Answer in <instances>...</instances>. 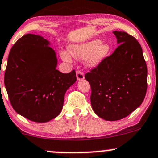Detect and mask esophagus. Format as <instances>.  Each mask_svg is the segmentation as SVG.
Segmentation results:
<instances>
[{
    "instance_id": "1",
    "label": "esophagus",
    "mask_w": 158,
    "mask_h": 158,
    "mask_svg": "<svg viewBox=\"0 0 158 158\" xmlns=\"http://www.w3.org/2000/svg\"><path fill=\"white\" fill-rule=\"evenodd\" d=\"M76 78H77L78 80H82V79H84L85 76L81 70L76 71Z\"/></svg>"
}]
</instances>
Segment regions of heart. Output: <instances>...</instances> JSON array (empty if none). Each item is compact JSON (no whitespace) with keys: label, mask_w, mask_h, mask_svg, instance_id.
<instances>
[{"label":"heart","mask_w":158,"mask_h":158,"mask_svg":"<svg viewBox=\"0 0 158 158\" xmlns=\"http://www.w3.org/2000/svg\"><path fill=\"white\" fill-rule=\"evenodd\" d=\"M100 40H92L87 42L76 44L69 47L71 55L77 59L86 58V64L89 66H95L106 57L110 51V46L107 44H101ZM63 59L70 61L71 58L68 53H61Z\"/></svg>","instance_id":"obj_1"}]
</instances>
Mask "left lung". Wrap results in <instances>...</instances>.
I'll use <instances>...</instances> for the list:
<instances>
[{
  "label": "left lung",
  "mask_w": 158,
  "mask_h": 158,
  "mask_svg": "<svg viewBox=\"0 0 158 158\" xmlns=\"http://www.w3.org/2000/svg\"><path fill=\"white\" fill-rule=\"evenodd\" d=\"M118 47L85 76L92 89L93 110L101 118L119 120L143 102L147 92V65L139 41L125 31H114Z\"/></svg>",
  "instance_id": "1"
}]
</instances>
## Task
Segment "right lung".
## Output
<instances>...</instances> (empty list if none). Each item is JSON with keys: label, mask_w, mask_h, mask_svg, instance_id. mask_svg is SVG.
I'll use <instances>...</instances> for the list:
<instances>
[{"label": "right lung", "mask_w": 158, "mask_h": 158, "mask_svg": "<svg viewBox=\"0 0 158 158\" xmlns=\"http://www.w3.org/2000/svg\"><path fill=\"white\" fill-rule=\"evenodd\" d=\"M40 35L26 34L12 47L4 73L10 102L16 113L31 121L48 122L61 112L64 95L76 81L75 70L56 69L55 51Z\"/></svg>", "instance_id": "1"}]
</instances>
